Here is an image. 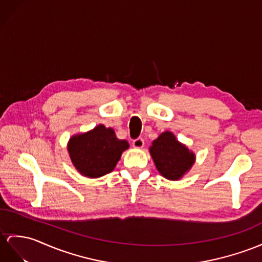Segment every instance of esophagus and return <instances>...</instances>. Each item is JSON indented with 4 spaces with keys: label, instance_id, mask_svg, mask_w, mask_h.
<instances>
[{
    "label": "esophagus",
    "instance_id": "obj_1",
    "mask_svg": "<svg viewBox=\"0 0 262 262\" xmlns=\"http://www.w3.org/2000/svg\"><path fill=\"white\" fill-rule=\"evenodd\" d=\"M132 145L135 146V148H142L144 145V140L142 138H137L132 141Z\"/></svg>",
    "mask_w": 262,
    "mask_h": 262
}]
</instances>
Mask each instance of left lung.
I'll return each instance as SVG.
<instances>
[{"label":"left lung","instance_id":"1","mask_svg":"<svg viewBox=\"0 0 262 262\" xmlns=\"http://www.w3.org/2000/svg\"><path fill=\"white\" fill-rule=\"evenodd\" d=\"M150 153L158 171L169 180H179L194 162L193 153L168 131L152 142Z\"/></svg>","mask_w":262,"mask_h":262}]
</instances>
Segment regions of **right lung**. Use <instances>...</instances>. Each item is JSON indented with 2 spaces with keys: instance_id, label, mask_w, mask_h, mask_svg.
Instances as JSON below:
<instances>
[{
  "instance_id": "obj_1",
  "label": "right lung",
  "mask_w": 262,
  "mask_h": 262,
  "mask_svg": "<svg viewBox=\"0 0 262 262\" xmlns=\"http://www.w3.org/2000/svg\"><path fill=\"white\" fill-rule=\"evenodd\" d=\"M129 148L125 140H119L113 129L98 125L94 130L71 138L68 145L70 158L80 173L99 178L110 172Z\"/></svg>"
}]
</instances>
